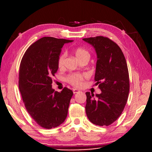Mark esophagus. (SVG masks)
I'll return each mask as SVG.
<instances>
[{"label": "esophagus", "instance_id": "34e87169", "mask_svg": "<svg viewBox=\"0 0 152 152\" xmlns=\"http://www.w3.org/2000/svg\"><path fill=\"white\" fill-rule=\"evenodd\" d=\"M73 92H74V94H77V93H79L80 90L77 89V88H74V89H73Z\"/></svg>", "mask_w": 152, "mask_h": 152}]
</instances>
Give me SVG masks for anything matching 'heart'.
Wrapping results in <instances>:
<instances>
[{
  "label": "heart",
  "mask_w": 152,
  "mask_h": 152,
  "mask_svg": "<svg viewBox=\"0 0 152 152\" xmlns=\"http://www.w3.org/2000/svg\"><path fill=\"white\" fill-rule=\"evenodd\" d=\"M74 53L76 57L79 61H81L82 59L88 58L90 57V54L88 51L85 48L78 47V48H75ZM66 58V54L62 53L61 54L60 56L58 59V66L59 68H62L64 64V60ZM86 74H71L66 77V81L71 84L74 85L75 86H80L82 84V81L86 77Z\"/></svg>",
  "instance_id": "1"
}]
</instances>
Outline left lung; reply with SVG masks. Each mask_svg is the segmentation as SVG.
Masks as SVG:
<instances>
[{
	"label": "left lung",
	"instance_id": "8db88e82",
	"mask_svg": "<svg viewBox=\"0 0 152 152\" xmlns=\"http://www.w3.org/2000/svg\"><path fill=\"white\" fill-rule=\"evenodd\" d=\"M97 56L94 80L101 94L86 92V113L98 126H109L121 114L129 93V76L126 58L119 46L109 38H83Z\"/></svg>",
	"mask_w": 152,
	"mask_h": 152
}]
</instances>
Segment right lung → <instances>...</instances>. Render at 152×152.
Instances as JSON below:
<instances>
[{
	"instance_id": "right-lung-1",
	"label": "right lung",
	"mask_w": 152,
	"mask_h": 152,
	"mask_svg": "<svg viewBox=\"0 0 152 152\" xmlns=\"http://www.w3.org/2000/svg\"><path fill=\"white\" fill-rule=\"evenodd\" d=\"M71 40L43 37L31 45L20 62L19 90L26 109L39 126L52 129L64 123L73 91L52 88V77L58 69L61 48Z\"/></svg>"
}]
</instances>
